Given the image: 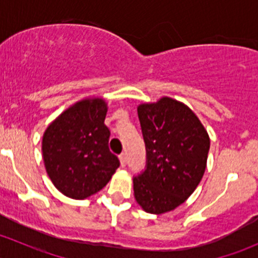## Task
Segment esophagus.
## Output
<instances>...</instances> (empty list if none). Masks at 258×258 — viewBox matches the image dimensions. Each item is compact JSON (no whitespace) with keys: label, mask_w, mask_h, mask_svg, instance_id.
Masks as SVG:
<instances>
[{"label":"esophagus","mask_w":258,"mask_h":258,"mask_svg":"<svg viewBox=\"0 0 258 258\" xmlns=\"http://www.w3.org/2000/svg\"><path fill=\"white\" fill-rule=\"evenodd\" d=\"M118 158H119V162H121V166L122 167H124V166H126V162H127L126 153H121V155L118 156Z\"/></svg>","instance_id":"34e87169"}]
</instances>
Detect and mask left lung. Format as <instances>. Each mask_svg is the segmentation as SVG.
Wrapping results in <instances>:
<instances>
[{"label":"left lung","mask_w":258,"mask_h":258,"mask_svg":"<svg viewBox=\"0 0 258 258\" xmlns=\"http://www.w3.org/2000/svg\"><path fill=\"white\" fill-rule=\"evenodd\" d=\"M147 148V167L134 178V195L145 212L177 209L204 177L210 136L187 105L163 96L137 106Z\"/></svg>","instance_id":"8db88e82"}]
</instances>
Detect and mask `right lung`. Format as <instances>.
<instances>
[{"label":"right lung","mask_w":258,"mask_h":258,"mask_svg":"<svg viewBox=\"0 0 258 258\" xmlns=\"http://www.w3.org/2000/svg\"><path fill=\"white\" fill-rule=\"evenodd\" d=\"M107 101L82 98L56 117L43 132L42 157L53 186L64 196L85 200L112 178L119 161L108 148Z\"/></svg>","instance_id":"1"}]
</instances>
